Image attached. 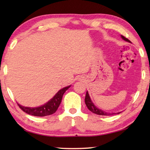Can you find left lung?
Instances as JSON below:
<instances>
[{"instance_id":"8db88e82","label":"left lung","mask_w":150,"mask_h":150,"mask_svg":"<svg viewBox=\"0 0 150 150\" xmlns=\"http://www.w3.org/2000/svg\"><path fill=\"white\" fill-rule=\"evenodd\" d=\"M121 38H122L124 41H126V42H128L130 43V40H128V39L126 38L125 37H124L123 35H121ZM85 102L86 106H87V107L88 108V109H89L90 111H91L92 112H93V113H95V114L99 115H112L116 114V113H115V112H112V113H110V112H105V111H104V110H102L101 109H100V108H98L97 106L94 105L93 102L91 101V98H90L88 91H87V93H86ZM120 112H117V114L120 113Z\"/></svg>"}]
</instances>
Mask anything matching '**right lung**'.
Segmentation results:
<instances>
[{"label": "right lung", "mask_w": 150, "mask_h": 150, "mask_svg": "<svg viewBox=\"0 0 150 150\" xmlns=\"http://www.w3.org/2000/svg\"><path fill=\"white\" fill-rule=\"evenodd\" d=\"M70 87L71 85H69L60 89L55 94L54 97L51 98L48 102H47L46 103H45L42 106H38V107H27V106L20 105L18 103V104L24 112L30 115L37 117H44L50 115L54 113L57 111V108H59L61 102L63 94Z\"/></svg>", "instance_id": "add662e5"}]
</instances>
